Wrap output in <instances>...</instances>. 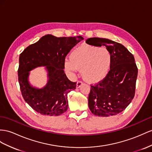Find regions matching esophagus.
<instances>
[{"label":"esophagus","mask_w":152,"mask_h":152,"mask_svg":"<svg viewBox=\"0 0 152 152\" xmlns=\"http://www.w3.org/2000/svg\"><path fill=\"white\" fill-rule=\"evenodd\" d=\"M83 85V82L82 81H78L77 82V83H76V88H80V87H81V85Z\"/></svg>","instance_id":"obj_1"}]
</instances>
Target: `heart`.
I'll list each match as a JSON object with an SVG mask.
<instances>
[{
  "instance_id": "heart-1",
  "label": "heart",
  "mask_w": 152,
  "mask_h": 152,
  "mask_svg": "<svg viewBox=\"0 0 152 152\" xmlns=\"http://www.w3.org/2000/svg\"><path fill=\"white\" fill-rule=\"evenodd\" d=\"M112 65L109 50L98 46L83 44L75 48L65 60L64 67L69 73L81 71L83 78L90 83H97L105 78Z\"/></svg>"
}]
</instances>
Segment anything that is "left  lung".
I'll list each match as a JSON object with an SVG mask.
<instances>
[{
    "instance_id": "1",
    "label": "left lung",
    "mask_w": 152,
    "mask_h": 152,
    "mask_svg": "<svg viewBox=\"0 0 152 152\" xmlns=\"http://www.w3.org/2000/svg\"><path fill=\"white\" fill-rule=\"evenodd\" d=\"M89 45L105 46L112 56L108 75L92 86L88 96V107L97 116L118 114L128 106L135 95L138 69L134 57L125 47L107 38H90Z\"/></svg>"
}]
</instances>
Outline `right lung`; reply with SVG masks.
Returning <instances> with one entry per match:
<instances>
[{"mask_svg": "<svg viewBox=\"0 0 152 152\" xmlns=\"http://www.w3.org/2000/svg\"><path fill=\"white\" fill-rule=\"evenodd\" d=\"M81 36L56 37L47 34L26 48L19 56L18 82L22 95L33 110L42 115L57 116L67 111V94L76 87L64 72L65 58ZM45 66L48 82L43 88L33 87L29 83V71Z\"/></svg>", "mask_w": 152, "mask_h": 152, "instance_id": "add662e5", "label": "right lung"}]
</instances>
